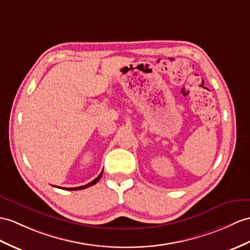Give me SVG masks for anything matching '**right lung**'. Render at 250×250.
<instances>
[{"label":"right lung","mask_w":250,"mask_h":250,"mask_svg":"<svg viewBox=\"0 0 250 250\" xmlns=\"http://www.w3.org/2000/svg\"><path fill=\"white\" fill-rule=\"evenodd\" d=\"M102 175H103V171H102V173H101L99 176H97V177H96L94 180L89 182L88 185H84V186H82V187H77V188H64V190H70V191H76V190H83V188H89V187H91V186L95 185L96 182L101 179ZM54 187H55V186H54ZM57 188H59V187H57Z\"/></svg>","instance_id":"add662e5"}]
</instances>
